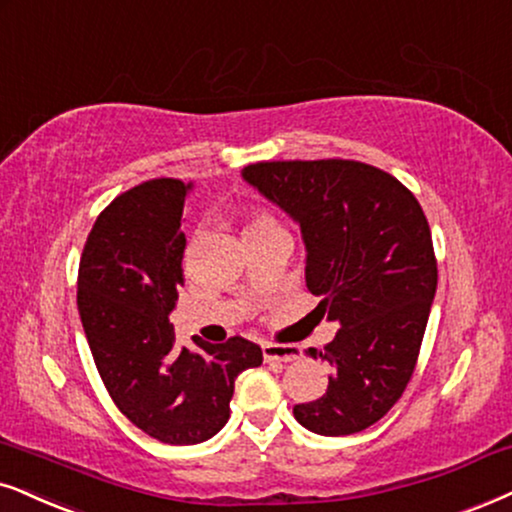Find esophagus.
I'll return each instance as SVG.
<instances>
[{"label":"esophagus","mask_w":512,"mask_h":512,"mask_svg":"<svg viewBox=\"0 0 512 512\" xmlns=\"http://www.w3.org/2000/svg\"><path fill=\"white\" fill-rule=\"evenodd\" d=\"M264 361H281V364H288V361L300 359V352L293 345H274V342H264L262 345Z\"/></svg>","instance_id":"34e87169"}]
</instances>
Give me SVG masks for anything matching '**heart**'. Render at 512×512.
<instances>
[{
	"label": "heart",
	"mask_w": 512,
	"mask_h": 512,
	"mask_svg": "<svg viewBox=\"0 0 512 512\" xmlns=\"http://www.w3.org/2000/svg\"><path fill=\"white\" fill-rule=\"evenodd\" d=\"M271 229H281V224L276 222L269 212L264 210H252L248 217V226H245V234H257V231H271Z\"/></svg>",
	"instance_id": "heart-1"
}]
</instances>
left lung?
<instances>
[{
  "label": "left lung",
  "mask_w": 512,
  "mask_h": 512,
  "mask_svg": "<svg viewBox=\"0 0 512 512\" xmlns=\"http://www.w3.org/2000/svg\"><path fill=\"white\" fill-rule=\"evenodd\" d=\"M243 179L300 224L307 288L340 323L326 347L307 349L333 371L319 399L295 404V420L326 437L371 428L409 385L435 300L423 208L399 179L357 160L255 163Z\"/></svg>",
  "instance_id": "left-lung-1"
}]
</instances>
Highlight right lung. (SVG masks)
Returning a JSON list of instances; mask_svg holds the SVG:
<instances>
[{
    "label": "right lung",
    "mask_w": 512,
    "mask_h": 512,
    "mask_svg": "<svg viewBox=\"0 0 512 512\" xmlns=\"http://www.w3.org/2000/svg\"><path fill=\"white\" fill-rule=\"evenodd\" d=\"M191 184L151 179L101 212L84 243L77 309L94 364L122 416L165 444H198L229 420L234 383L262 364L255 342H174L170 314L184 286L181 212Z\"/></svg>",
    "instance_id": "add662e5"
}]
</instances>
